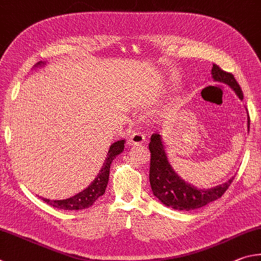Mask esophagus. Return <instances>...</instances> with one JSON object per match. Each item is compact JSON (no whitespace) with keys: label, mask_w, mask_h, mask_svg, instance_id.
<instances>
[{"label":"esophagus","mask_w":261,"mask_h":261,"mask_svg":"<svg viewBox=\"0 0 261 261\" xmlns=\"http://www.w3.org/2000/svg\"><path fill=\"white\" fill-rule=\"evenodd\" d=\"M145 141V136L140 133V132H135V133H132L129 139L127 140V144L132 145V147H136V145H141Z\"/></svg>","instance_id":"obj_1"}]
</instances>
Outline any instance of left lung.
<instances>
[{"label":"left lung","instance_id":"1","mask_svg":"<svg viewBox=\"0 0 261 261\" xmlns=\"http://www.w3.org/2000/svg\"><path fill=\"white\" fill-rule=\"evenodd\" d=\"M211 73L214 80L228 85L241 99H243V91L231 73L223 71L217 64H213ZM249 125L250 119L248 118V127ZM149 150L151 153L149 172L150 186L153 195L168 207L180 211H190V210L203 207L206 204L220 198L234 180V177H231L223 185L211 189H198L190 184H187L173 171L167 161L161 135H151Z\"/></svg>","mask_w":261,"mask_h":261}]
</instances>
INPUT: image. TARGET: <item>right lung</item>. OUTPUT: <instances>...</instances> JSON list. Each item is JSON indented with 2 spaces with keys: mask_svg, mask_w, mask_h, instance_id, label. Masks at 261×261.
<instances>
[{
  "mask_svg": "<svg viewBox=\"0 0 261 261\" xmlns=\"http://www.w3.org/2000/svg\"><path fill=\"white\" fill-rule=\"evenodd\" d=\"M38 64H41V62H39ZM123 143H125V141L120 140L114 142L111 147H110L102 170L99 171L98 175L95 177V180L91 182V185L87 187L85 190H82L81 193L76 194L75 196H73V197H70L67 199L50 200L47 198H42L43 202L51 205L53 207H56L59 210H71V211L90 207L91 205L105 193V189H107L109 182L110 166H111L113 159L116 158L118 154H120L122 152L123 148H125Z\"/></svg>",
  "mask_w": 261,
  "mask_h": 261,
  "instance_id": "add662e5",
  "label": "right lung"
}]
</instances>
